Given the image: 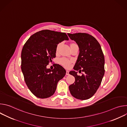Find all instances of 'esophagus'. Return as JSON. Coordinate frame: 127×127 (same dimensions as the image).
<instances>
[{
    "label": "esophagus",
    "instance_id": "obj_1",
    "mask_svg": "<svg viewBox=\"0 0 127 127\" xmlns=\"http://www.w3.org/2000/svg\"><path fill=\"white\" fill-rule=\"evenodd\" d=\"M66 75H69V71H68V70H67V71H66Z\"/></svg>",
    "mask_w": 127,
    "mask_h": 127
}]
</instances>
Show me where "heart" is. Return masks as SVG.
<instances>
[{"mask_svg": "<svg viewBox=\"0 0 127 127\" xmlns=\"http://www.w3.org/2000/svg\"><path fill=\"white\" fill-rule=\"evenodd\" d=\"M60 46V43L58 44L57 46V47H56V51L57 52L58 51V49L59 48ZM60 63L62 65H63L64 66H65V67L66 68H69L70 66V63H71V61L70 60H69L68 59H66V58H62L60 60Z\"/></svg>", "mask_w": 127, "mask_h": 127, "instance_id": "b5f03b06", "label": "heart"}]
</instances>
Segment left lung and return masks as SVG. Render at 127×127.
Segmentation results:
<instances>
[{
  "label": "left lung",
  "instance_id": "left-lung-1",
  "mask_svg": "<svg viewBox=\"0 0 127 127\" xmlns=\"http://www.w3.org/2000/svg\"><path fill=\"white\" fill-rule=\"evenodd\" d=\"M79 49V55L69 74L75 77L74 83L69 86L71 95L81 100L92 97L99 87L104 74V57L101 46L93 36L86 33H67ZM84 72L81 76L76 70Z\"/></svg>",
  "mask_w": 127,
  "mask_h": 127
}]
</instances>
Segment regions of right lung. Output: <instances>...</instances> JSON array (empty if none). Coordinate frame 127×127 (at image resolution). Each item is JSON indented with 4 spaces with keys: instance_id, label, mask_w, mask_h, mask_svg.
<instances>
[{
    "instance_id": "obj_1",
    "label": "right lung",
    "mask_w": 127,
    "mask_h": 127,
    "mask_svg": "<svg viewBox=\"0 0 127 127\" xmlns=\"http://www.w3.org/2000/svg\"><path fill=\"white\" fill-rule=\"evenodd\" d=\"M64 32L42 30L31 35L24 45L21 54V69L27 85L35 96L50 97L57 85L66 74L65 69L56 64L54 69L47 65L56 57L57 45L68 40Z\"/></svg>"
}]
</instances>
